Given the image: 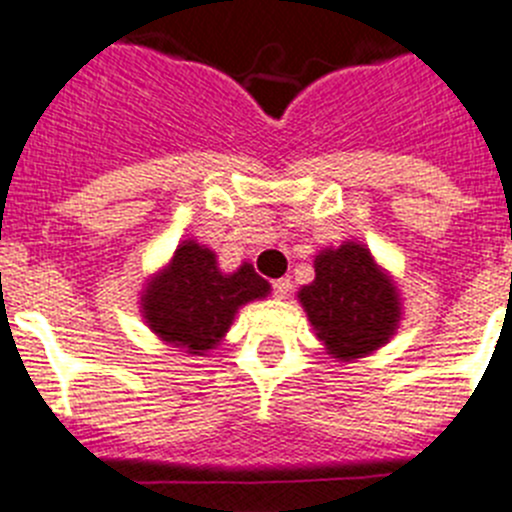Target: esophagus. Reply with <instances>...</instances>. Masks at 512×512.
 I'll use <instances>...</instances> for the list:
<instances>
[{
    "label": "esophagus",
    "instance_id": "obj_1",
    "mask_svg": "<svg viewBox=\"0 0 512 512\" xmlns=\"http://www.w3.org/2000/svg\"><path fill=\"white\" fill-rule=\"evenodd\" d=\"M271 289H274V295H277V297H287L289 289H292V282H289L287 277H282V279H277V282L271 284Z\"/></svg>",
    "mask_w": 512,
    "mask_h": 512
}]
</instances>
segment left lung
<instances>
[{
    "label": "left lung",
    "instance_id": "obj_1",
    "mask_svg": "<svg viewBox=\"0 0 512 512\" xmlns=\"http://www.w3.org/2000/svg\"><path fill=\"white\" fill-rule=\"evenodd\" d=\"M312 328L336 359H359L390 341L400 320L397 292L359 243L315 259V282L300 289Z\"/></svg>",
    "mask_w": 512,
    "mask_h": 512
}]
</instances>
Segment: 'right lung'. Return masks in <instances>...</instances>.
<instances>
[{
  "label": "right lung",
  "mask_w": 512,
  "mask_h": 512,
  "mask_svg": "<svg viewBox=\"0 0 512 512\" xmlns=\"http://www.w3.org/2000/svg\"><path fill=\"white\" fill-rule=\"evenodd\" d=\"M266 292L269 282L251 264L223 274L210 248L184 241L174 251L171 264L148 284L143 312L156 336L202 356L228 333L235 310L256 297H266Z\"/></svg>",
  "instance_id": "add662e5"
}]
</instances>
